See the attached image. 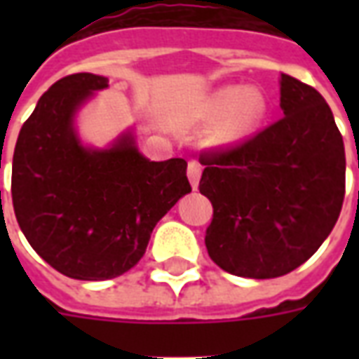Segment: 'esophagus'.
<instances>
[{"label": "esophagus", "instance_id": "obj_1", "mask_svg": "<svg viewBox=\"0 0 359 359\" xmlns=\"http://www.w3.org/2000/svg\"><path fill=\"white\" fill-rule=\"evenodd\" d=\"M187 175H188V180H190V184H192V188H198L200 177H202V165L198 163V161H190V163H188Z\"/></svg>", "mask_w": 359, "mask_h": 359}]
</instances>
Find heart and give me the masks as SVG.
I'll use <instances>...</instances> for the list:
<instances>
[{
  "label": "heart",
  "mask_w": 359,
  "mask_h": 359,
  "mask_svg": "<svg viewBox=\"0 0 359 359\" xmlns=\"http://www.w3.org/2000/svg\"><path fill=\"white\" fill-rule=\"evenodd\" d=\"M269 102L264 90L238 84L215 90L205 103V115L213 121L225 118L217 130L221 146H236L257 133L267 117Z\"/></svg>",
  "instance_id": "b5f03b06"
}]
</instances>
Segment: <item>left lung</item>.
Returning a JSON list of instances; mask_svg holds the SVG:
<instances>
[{"label":"left lung","instance_id":"8db88e82","mask_svg":"<svg viewBox=\"0 0 359 359\" xmlns=\"http://www.w3.org/2000/svg\"><path fill=\"white\" fill-rule=\"evenodd\" d=\"M285 117L238 146L205 151L200 192L213 219L208 254L226 273L275 278L308 262L342 210L346 156L331 107L280 74Z\"/></svg>","mask_w":359,"mask_h":359}]
</instances>
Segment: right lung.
Returning a JSON list of instances; mask_svg holds the SVG:
<instances>
[{"label": "right lung", "instance_id": "1", "mask_svg": "<svg viewBox=\"0 0 359 359\" xmlns=\"http://www.w3.org/2000/svg\"><path fill=\"white\" fill-rule=\"evenodd\" d=\"M105 76L69 74L38 100L13 154L11 196L22 234L43 262L79 280H105L140 262L157 221L192 188L187 161H149L133 130L84 146L74 117Z\"/></svg>", "mask_w": 359, "mask_h": 359}]
</instances>
